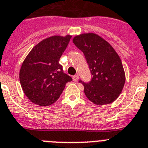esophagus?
I'll return each mask as SVG.
<instances>
[{
  "label": "esophagus",
  "mask_w": 148,
  "mask_h": 148,
  "mask_svg": "<svg viewBox=\"0 0 148 148\" xmlns=\"http://www.w3.org/2000/svg\"><path fill=\"white\" fill-rule=\"evenodd\" d=\"M72 78H73V80H74V81H77V80H78V79H79V76H78L77 74V75L73 76Z\"/></svg>",
  "instance_id": "esophagus-1"
}]
</instances>
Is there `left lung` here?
I'll use <instances>...</instances> for the list:
<instances>
[{"mask_svg":"<svg viewBox=\"0 0 148 148\" xmlns=\"http://www.w3.org/2000/svg\"><path fill=\"white\" fill-rule=\"evenodd\" d=\"M83 52L92 78L89 82L80 80L88 99L99 106L115 101L122 92L125 75L122 61L114 48L94 33L79 34L73 39Z\"/></svg>","mask_w":148,"mask_h":148,"instance_id":"left-lung-1","label":"left lung"}]
</instances>
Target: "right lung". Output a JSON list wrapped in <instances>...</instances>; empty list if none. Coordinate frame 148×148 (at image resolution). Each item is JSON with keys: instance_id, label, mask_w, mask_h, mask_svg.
<instances>
[{"instance_id": "add662e5", "label": "right lung", "mask_w": 148, "mask_h": 148, "mask_svg": "<svg viewBox=\"0 0 148 148\" xmlns=\"http://www.w3.org/2000/svg\"><path fill=\"white\" fill-rule=\"evenodd\" d=\"M71 36H52L36 45L23 62L20 82L33 103L50 106L59 99L66 84L72 80L60 64Z\"/></svg>"}]
</instances>
